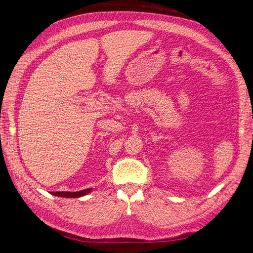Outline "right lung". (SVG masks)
<instances>
[{
  "label": "right lung",
  "mask_w": 253,
  "mask_h": 253,
  "mask_svg": "<svg viewBox=\"0 0 253 253\" xmlns=\"http://www.w3.org/2000/svg\"><path fill=\"white\" fill-rule=\"evenodd\" d=\"M92 190V188H88V189H84L81 191H77V192H69V191H58V192H50L52 195H55V197H60V198H81L84 197V195L90 193Z\"/></svg>",
  "instance_id": "right-lung-1"
}]
</instances>
